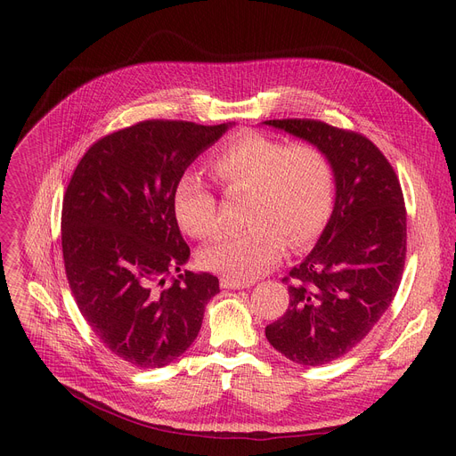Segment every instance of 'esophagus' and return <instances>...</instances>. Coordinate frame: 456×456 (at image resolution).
<instances>
[{
  "label": "esophagus",
  "instance_id": "esophagus-1",
  "mask_svg": "<svg viewBox=\"0 0 456 456\" xmlns=\"http://www.w3.org/2000/svg\"><path fill=\"white\" fill-rule=\"evenodd\" d=\"M220 284H222V289L240 290V289H249V286H251L253 282H251V281H236V279H231V277H222V279H220Z\"/></svg>",
  "mask_w": 456,
  "mask_h": 456
}]
</instances>
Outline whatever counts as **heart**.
Wrapping results in <instances>:
<instances>
[{
  "label": "heart",
  "mask_w": 456,
  "mask_h": 456,
  "mask_svg": "<svg viewBox=\"0 0 456 456\" xmlns=\"http://www.w3.org/2000/svg\"><path fill=\"white\" fill-rule=\"evenodd\" d=\"M208 172L225 194H249L244 207L249 227L222 236L200 253L201 266L224 277L251 281L266 273L286 244L292 249L313 244L332 216L337 175L316 143L242 133L212 153ZM172 203L188 236L208 240L218 231V203L198 175L177 179Z\"/></svg>",
  "instance_id": "b5f03b06"
}]
</instances>
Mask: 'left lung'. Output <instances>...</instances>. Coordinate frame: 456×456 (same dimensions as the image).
<instances>
[{
    "mask_svg": "<svg viewBox=\"0 0 456 456\" xmlns=\"http://www.w3.org/2000/svg\"><path fill=\"white\" fill-rule=\"evenodd\" d=\"M322 148L334 166L337 200L316 248L282 281L286 313L268 342L292 362L322 366L361 344L394 301L406 256L403 190L388 159L361 133L320 119H266Z\"/></svg>",
    "mask_w": 456,
    "mask_h": 456,
    "instance_id": "8db88e82",
    "label": "left lung"
}]
</instances>
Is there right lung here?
I'll return each instance as SVG.
<instances>
[{
	"mask_svg": "<svg viewBox=\"0 0 456 456\" xmlns=\"http://www.w3.org/2000/svg\"><path fill=\"white\" fill-rule=\"evenodd\" d=\"M231 124L146 119L88 148L62 200V256L71 294L103 346L122 361L162 368L201 329L218 277L180 273L190 256L174 186Z\"/></svg>",
	"mask_w": 456,
	"mask_h": 456,
	"instance_id": "1",
	"label": "right lung"
}]
</instances>
